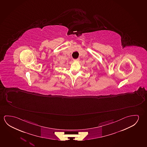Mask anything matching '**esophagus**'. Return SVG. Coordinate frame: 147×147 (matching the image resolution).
Returning <instances> with one entry per match:
<instances>
[{
  "instance_id": "1",
  "label": "esophagus",
  "mask_w": 147,
  "mask_h": 147,
  "mask_svg": "<svg viewBox=\"0 0 147 147\" xmlns=\"http://www.w3.org/2000/svg\"><path fill=\"white\" fill-rule=\"evenodd\" d=\"M79 61V58H78V59H74V61Z\"/></svg>"
}]
</instances>
